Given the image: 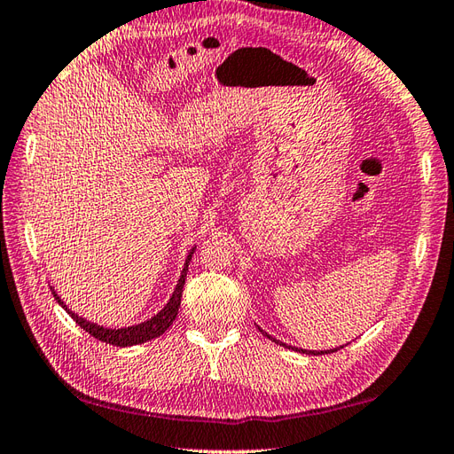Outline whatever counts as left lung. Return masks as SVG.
<instances>
[{
    "label": "left lung",
    "instance_id": "left-lung-1",
    "mask_svg": "<svg viewBox=\"0 0 454 454\" xmlns=\"http://www.w3.org/2000/svg\"><path fill=\"white\" fill-rule=\"evenodd\" d=\"M258 330L262 332V334H264L266 338H270L271 341H276V344H279V346H284V348H287V349H294V351H299V354H307V356H325V354H332V351H338L340 348H344V346H340V348H334V349H325V351H315V349H303V348H294V346H287V344H284V341H279V340H276L274 336H270L268 332H264L262 330L260 326H258Z\"/></svg>",
    "mask_w": 454,
    "mask_h": 454
}]
</instances>
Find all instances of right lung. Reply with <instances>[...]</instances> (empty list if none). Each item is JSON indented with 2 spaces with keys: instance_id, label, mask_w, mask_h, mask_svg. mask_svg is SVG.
<instances>
[{
  "instance_id": "add662e5",
  "label": "right lung",
  "mask_w": 454,
  "mask_h": 454,
  "mask_svg": "<svg viewBox=\"0 0 454 454\" xmlns=\"http://www.w3.org/2000/svg\"><path fill=\"white\" fill-rule=\"evenodd\" d=\"M196 247L190 248V253L184 260V268L183 271H180V278L176 281V287L173 291V295H170V299L167 301V305L160 309L157 315H153L151 318L139 322V325H134V326H128V328H105L100 325H95V322L90 320H85L83 317H79L77 312H74L72 309H69L62 297H59L54 287L52 289V295L54 299L58 301V305L62 307L69 317H72L79 326H82L85 332H89L90 336L100 340V341H106V344H113V346H118V348H128V346H136V344H145V341L153 340L160 334H165V330L173 325V320L176 318L178 315V307H180V297H183V287H184V281H186V271H188V264L190 260H192V254H194Z\"/></svg>"
}]
</instances>
